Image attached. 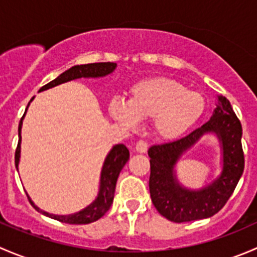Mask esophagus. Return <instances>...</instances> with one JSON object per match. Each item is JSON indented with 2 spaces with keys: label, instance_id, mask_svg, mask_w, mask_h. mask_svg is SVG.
<instances>
[{
  "label": "esophagus",
  "instance_id": "esophagus-1",
  "mask_svg": "<svg viewBox=\"0 0 257 257\" xmlns=\"http://www.w3.org/2000/svg\"><path fill=\"white\" fill-rule=\"evenodd\" d=\"M136 150L138 153H145L148 150V143L144 141H139L136 145Z\"/></svg>",
  "mask_w": 257,
  "mask_h": 257
}]
</instances>
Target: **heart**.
Masks as SVG:
<instances>
[{"label": "heart", "instance_id": "b5f03b06", "mask_svg": "<svg viewBox=\"0 0 257 257\" xmlns=\"http://www.w3.org/2000/svg\"><path fill=\"white\" fill-rule=\"evenodd\" d=\"M205 100L195 90L168 77L139 80L129 90L125 103L113 100L109 113L118 123L134 128L138 120L152 119V131L162 141H175L196 123Z\"/></svg>", "mask_w": 257, "mask_h": 257}]
</instances>
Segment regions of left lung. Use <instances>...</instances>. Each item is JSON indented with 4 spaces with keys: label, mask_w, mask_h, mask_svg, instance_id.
<instances>
[{
    "label": "left lung",
    "mask_w": 257,
    "mask_h": 257,
    "mask_svg": "<svg viewBox=\"0 0 257 257\" xmlns=\"http://www.w3.org/2000/svg\"><path fill=\"white\" fill-rule=\"evenodd\" d=\"M208 133L217 134L223 152V170L215 181L204 188L193 191L178 183L174 168L180 156ZM242 128L229 100L217 97V104L210 120L189 136L153 145L148 150L150 158L149 191L155 209L174 222L206 219L222 209L234 193L243 173Z\"/></svg>",
    "instance_id": "8db88e82"
}]
</instances>
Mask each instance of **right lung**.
Returning a JSON list of instances; mask_svg holds the SVG:
<instances>
[{
    "label": "right lung",
    "instance_id": "right-lung-1",
    "mask_svg": "<svg viewBox=\"0 0 257 257\" xmlns=\"http://www.w3.org/2000/svg\"><path fill=\"white\" fill-rule=\"evenodd\" d=\"M116 63L113 62H102V63H88V64H80V66H74L72 68L67 69L62 74H59L56 79L52 82L47 83L43 85L40 89L42 90L49 89L56 85L62 84V83L69 82V80L78 79V78H99V77H105L110 74L115 69ZM35 98V97H33ZM30 100V103L32 102ZM28 103V105H30ZM27 105V108H28ZM26 108V112H27ZM26 112L23 116L21 118L20 124H18V144L16 149V154H15V164H16V169L18 172V164H20V157H21V129H22V120L25 118ZM129 160V150L124 144H116L110 149L108 153L107 158H105L104 163H103L102 173H100V180H99V191H98V196L93 203H90L87 208L82 209L80 211L74 212V214L69 215H54L49 214L47 211H43L38 206L35 205L32 200L30 199L27 194V198L30 199V203L37 211L42 212L46 216L51 217V219L58 220L61 222H66V224H90L93 221H97L98 219L103 216L105 212L110 208L113 204L114 199V191H115V184L118 180L119 173L121 172L124 165Z\"/></svg>",
    "mask_w": 257,
    "mask_h": 257
}]
</instances>
